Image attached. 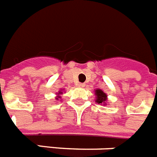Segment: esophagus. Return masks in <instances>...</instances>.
I'll return each mask as SVG.
<instances>
[{
    "label": "esophagus",
    "mask_w": 157,
    "mask_h": 157,
    "mask_svg": "<svg viewBox=\"0 0 157 157\" xmlns=\"http://www.w3.org/2000/svg\"><path fill=\"white\" fill-rule=\"evenodd\" d=\"M85 84H84V83H78V84H77V86L78 87H80V88H83V87H85Z\"/></svg>",
    "instance_id": "obj_1"
}]
</instances>
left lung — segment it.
<instances>
[{"label":"left lung","mask_w":157,"mask_h":157,"mask_svg":"<svg viewBox=\"0 0 157 157\" xmlns=\"http://www.w3.org/2000/svg\"><path fill=\"white\" fill-rule=\"evenodd\" d=\"M95 94L97 96V99H96V101H97L98 104L105 103V101H106L107 100V96L104 93L103 91L101 90V89H97L95 91Z\"/></svg>","instance_id":"obj_1"}]
</instances>
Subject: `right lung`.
<instances>
[{
	"mask_svg": "<svg viewBox=\"0 0 157 157\" xmlns=\"http://www.w3.org/2000/svg\"><path fill=\"white\" fill-rule=\"evenodd\" d=\"M60 93H61V92H60ZM57 100H58V98H57Z\"/></svg>",
	"mask_w": 157,
	"mask_h": 157,
	"instance_id": "add662e5",
	"label": "right lung"
}]
</instances>
